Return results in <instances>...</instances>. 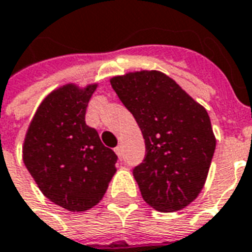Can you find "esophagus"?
Here are the masks:
<instances>
[{
	"label": "esophagus",
	"mask_w": 252,
	"mask_h": 252,
	"mask_svg": "<svg viewBox=\"0 0 252 252\" xmlns=\"http://www.w3.org/2000/svg\"><path fill=\"white\" fill-rule=\"evenodd\" d=\"M114 150H115V153L118 154L119 157H121V156H122V145H121V144H119L118 146H117V148L114 149Z\"/></svg>",
	"instance_id": "obj_1"
}]
</instances>
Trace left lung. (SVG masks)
<instances>
[{"label":"left lung","instance_id":"left-lung-1","mask_svg":"<svg viewBox=\"0 0 252 252\" xmlns=\"http://www.w3.org/2000/svg\"><path fill=\"white\" fill-rule=\"evenodd\" d=\"M110 83L144 135L146 154L133 169L144 200L161 212L185 208L201 192L216 148L207 110L159 71Z\"/></svg>","mask_w":252,"mask_h":252}]
</instances>
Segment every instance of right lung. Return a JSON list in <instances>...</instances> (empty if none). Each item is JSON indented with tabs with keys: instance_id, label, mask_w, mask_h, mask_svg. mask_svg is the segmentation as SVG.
<instances>
[{
	"instance_id": "add662e5",
	"label": "right lung",
	"mask_w": 252,
	"mask_h": 252,
	"mask_svg": "<svg viewBox=\"0 0 252 252\" xmlns=\"http://www.w3.org/2000/svg\"><path fill=\"white\" fill-rule=\"evenodd\" d=\"M96 84H65L44 99L29 125L24 164L52 203L83 212L102 200L117 172V154L86 125V110Z\"/></svg>"
}]
</instances>
